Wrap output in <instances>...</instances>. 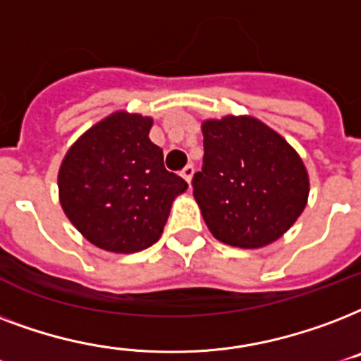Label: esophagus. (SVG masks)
<instances>
[{
	"label": "esophagus",
	"instance_id": "34e87169",
	"mask_svg": "<svg viewBox=\"0 0 361 361\" xmlns=\"http://www.w3.org/2000/svg\"><path fill=\"white\" fill-rule=\"evenodd\" d=\"M180 177L184 178V180H186V183H192V177H194V167L192 166H186L183 169V171H180Z\"/></svg>",
	"mask_w": 361,
	"mask_h": 361
}]
</instances>
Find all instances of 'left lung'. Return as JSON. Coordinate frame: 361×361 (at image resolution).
<instances>
[{
	"mask_svg": "<svg viewBox=\"0 0 361 361\" xmlns=\"http://www.w3.org/2000/svg\"><path fill=\"white\" fill-rule=\"evenodd\" d=\"M203 167L194 197L219 241L239 248L271 245L300 219L309 200L301 156L250 114L203 120Z\"/></svg>",
	"mask_w": 361,
	"mask_h": 361,
	"instance_id": "8db88e82",
	"label": "left lung"
}]
</instances>
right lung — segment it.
Segmentation results:
<instances>
[{
    "label": "right lung",
    "mask_w": 361,
    "mask_h": 361,
    "mask_svg": "<svg viewBox=\"0 0 361 361\" xmlns=\"http://www.w3.org/2000/svg\"><path fill=\"white\" fill-rule=\"evenodd\" d=\"M154 120L116 111L69 147L58 171L60 205L86 241L131 254L161 237L175 197L188 184L164 167L149 139Z\"/></svg>",
    "instance_id": "obj_1"
}]
</instances>
